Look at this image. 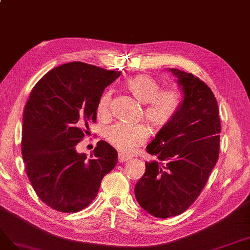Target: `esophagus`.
I'll return each mask as SVG.
<instances>
[{
	"mask_svg": "<svg viewBox=\"0 0 250 250\" xmlns=\"http://www.w3.org/2000/svg\"><path fill=\"white\" fill-rule=\"evenodd\" d=\"M130 160V158L126 157V156H124L123 154H119L118 155V162L119 163H124V162H126V161Z\"/></svg>",
	"mask_w": 250,
	"mask_h": 250,
	"instance_id": "34e87169",
	"label": "esophagus"
}]
</instances>
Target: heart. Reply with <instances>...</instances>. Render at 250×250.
<instances>
[{
	"label": "heart",
	"mask_w": 250,
	"mask_h": 250,
	"mask_svg": "<svg viewBox=\"0 0 250 250\" xmlns=\"http://www.w3.org/2000/svg\"><path fill=\"white\" fill-rule=\"evenodd\" d=\"M126 89L134 98L146 106V116L148 122L157 126H162L176 115L181 109L184 94L176 87L161 90V83L154 77L138 75L125 82ZM111 92H104L96 104V113L100 118H107L110 113ZM104 139L124 155L132 152L146 141V131L141 126L128 125L122 123L107 126L104 132Z\"/></svg>",
	"instance_id": "b5f03b06"
}]
</instances>
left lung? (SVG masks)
Masks as SVG:
<instances>
[{"mask_svg":"<svg viewBox=\"0 0 250 250\" xmlns=\"http://www.w3.org/2000/svg\"><path fill=\"white\" fill-rule=\"evenodd\" d=\"M168 70L178 78L183 104L146 146L158 161L146 162L134 190L143 210L158 218L182 214L198 197L218 160L221 131L210 87L192 74Z\"/></svg>","mask_w":250,"mask_h":250,"instance_id":"obj_1","label":"left lung"}]
</instances>
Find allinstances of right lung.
Instances as JSON below:
<instances>
[{
  "instance_id": "obj_1",
  "label": "right lung",
  "mask_w": 250,
  "mask_h": 250,
  "mask_svg": "<svg viewBox=\"0 0 250 250\" xmlns=\"http://www.w3.org/2000/svg\"><path fill=\"white\" fill-rule=\"evenodd\" d=\"M120 71L70 62L45 74L31 91L22 115L21 155L32 187L45 205L76 213L98 195L118 155L106 141L88 160L76 146L96 122V104Z\"/></svg>"
}]
</instances>
